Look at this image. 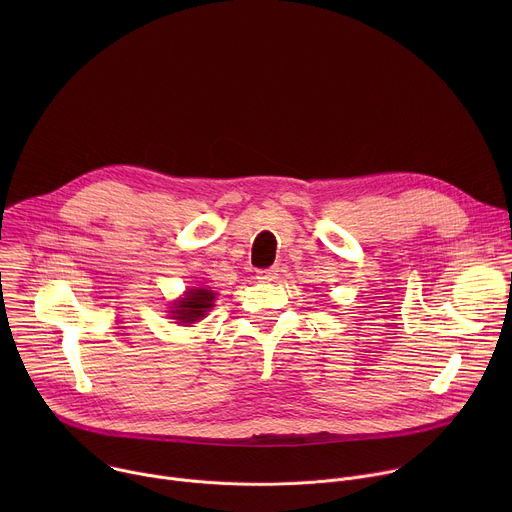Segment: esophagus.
<instances>
[{
	"label": "esophagus",
	"instance_id": "34e87169",
	"mask_svg": "<svg viewBox=\"0 0 512 512\" xmlns=\"http://www.w3.org/2000/svg\"><path fill=\"white\" fill-rule=\"evenodd\" d=\"M277 267H269V269H259L257 271V279L259 281H275L277 279Z\"/></svg>",
	"mask_w": 512,
	"mask_h": 512
}]
</instances>
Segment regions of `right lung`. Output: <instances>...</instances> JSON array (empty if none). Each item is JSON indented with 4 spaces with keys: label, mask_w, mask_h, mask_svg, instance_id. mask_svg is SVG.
I'll list each match as a JSON object with an SVG mask.
<instances>
[{
    "label": "right lung",
    "mask_w": 512,
    "mask_h": 512,
    "mask_svg": "<svg viewBox=\"0 0 512 512\" xmlns=\"http://www.w3.org/2000/svg\"><path fill=\"white\" fill-rule=\"evenodd\" d=\"M214 296V291L206 287L188 289L186 296L174 304V310H170V314H174L172 318H176L180 324L198 322L214 306Z\"/></svg>",
    "instance_id": "add662e5"
}]
</instances>
